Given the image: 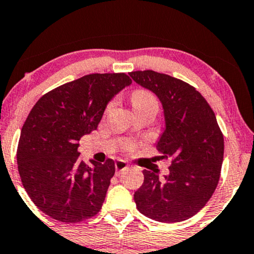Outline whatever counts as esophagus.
Returning a JSON list of instances; mask_svg holds the SVG:
<instances>
[{
	"label": "esophagus",
	"mask_w": 254,
	"mask_h": 254,
	"mask_svg": "<svg viewBox=\"0 0 254 254\" xmlns=\"http://www.w3.org/2000/svg\"><path fill=\"white\" fill-rule=\"evenodd\" d=\"M115 168H116V175H121L124 170L127 169V162L123 160H117L115 163Z\"/></svg>",
	"instance_id": "34e87169"
}]
</instances>
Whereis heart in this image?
<instances>
[{
    "instance_id": "obj_1",
    "label": "heart",
    "mask_w": 254,
    "mask_h": 254,
    "mask_svg": "<svg viewBox=\"0 0 254 254\" xmlns=\"http://www.w3.org/2000/svg\"><path fill=\"white\" fill-rule=\"evenodd\" d=\"M131 102H132L133 108H136V106H142V105H146V104L155 103L156 102V99H155V97L152 96V93L149 92V91L137 90L132 93V96H131ZM133 148H135V145L131 144V143L125 145V149H127V150H131V149Z\"/></svg>"
}]
</instances>
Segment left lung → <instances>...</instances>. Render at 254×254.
I'll list each match as a JSON object with an SVG mask.
<instances>
[{
    "mask_svg": "<svg viewBox=\"0 0 254 254\" xmlns=\"http://www.w3.org/2000/svg\"><path fill=\"white\" fill-rule=\"evenodd\" d=\"M131 78L160 98L166 130L156 149L172 158L169 175L143 170L135 191L137 209L160 222L185 221L208 202L219 183L224 135L207 100L188 82L151 69L130 72Z\"/></svg>",
    "mask_w": 254,
    "mask_h": 254,
    "instance_id": "1",
    "label": "left lung"
}]
</instances>
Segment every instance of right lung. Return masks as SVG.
Listing matches in <instances>:
<instances>
[{
	"mask_svg": "<svg viewBox=\"0 0 254 254\" xmlns=\"http://www.w3.org/2000/svg\"><path fill=\"white\" fill-rule=\"evenodd\" d=\"M131 84L125 73H93L44 94L30 110L17 145L24 189L40 210L67 224L102 209L115 161L79 160V140L96 130L106 104Z\"/></svg>",
	"mask_w": 254,
	"mask_h": 254,
	"instance_id": "add662e5",
	"label": "right lung"
}]
</instances>
